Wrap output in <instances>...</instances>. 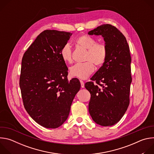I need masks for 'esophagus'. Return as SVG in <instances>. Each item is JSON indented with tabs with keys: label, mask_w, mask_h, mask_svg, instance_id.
Masks as SVG:
<instances>
[{
	"label": "esophagus",
	"mask_w": 154,
	"mask_h": 154,
	"mask_svg": "<svg viewBox=\"0 0 154 154\" xmlns=\"http://www.w3.org/2000/svg\"><path fill=\"white\" fill-rule=\"evenodd\" d=\"M80 84H81V87H82V88H84V87H85V84H84L83 81L80 80Z\"/></svg>",
	"instance_id": "esophagus-1"
}]
</instances>
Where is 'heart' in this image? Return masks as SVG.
I'll list each match as a JSON object with an SVG mask.
<instances>
[{"mask_svg":"<svg viewBox=\"0 0 154 154\" xmlns=\"http://www.w3.org/2000/svg\"><path fill=\"white\" fill-rule=\"evenodd\" d=\"M75 42L79 46L88 50L85 58L86 61L73 65L69 69V74L71 77L85 79L94 72V64L99 67L106 61L108 54L106 46L103 42H96L94 38L88 35L80 36ZM60 56L64 63H72V49L69 44H66L62 47Z\"/></svg>","mask_w":154,"mask_h":154,"instance_id":"b5f03b06","label":"heart"}]
</instances>
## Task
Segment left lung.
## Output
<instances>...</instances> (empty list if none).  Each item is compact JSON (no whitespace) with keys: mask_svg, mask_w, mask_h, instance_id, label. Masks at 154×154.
<instances>
[{"mask_svg":"<svg viewBox=\"0 0 154 154\" xmlns=\"http://www.w3.org/2000/svg\"><path fill=\"white\" fill-rule=\"evenodd\" d=\"M102 35L107 48L102 66L85 84L91 94L89 112L93 120L102 126H111L122 118L130 103L131 82V56L125 37L115 26L103 24L88 32Z\"/></svg>","mask_w":154,"mask_h":154,"instance_id":"left-lung-1","label":"left lung"}]
</instances>
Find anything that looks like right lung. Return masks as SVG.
<instances>
[{
    "label": "right lung",
    "instance_id": "obj_1",
    "mask_svg": "<svg viewBox=\"0 0 154 154\" xmlns=\"http://www.w3.org/2000/svg\"><path fill=\"white\" fill-rule=\"evenodd\" d=\"M72 33L55 30L41 32L24 53L19 86L23 104L41 126L56 128L67 119L80 88L79 79L68 80V68L60 56Z\"/></svg>",
    "mask_w": 154,
    "mask_h": 154
}]
</instances>
